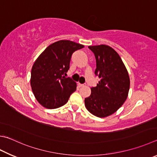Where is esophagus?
Segmentation results:
<instances>
[{"instance_id": "34e87169", "label": "esophagus", "mask_w": 157, "mask_h": 157, "mask_svg": "<svg viewBox=\"0 0 157 157\" xmlns=\"http://www.w3.org/2000/svg\"><path fill=\"white\" fill-rule=\"evenodd\" d=\"M78 86H79V87H83V86H86V84H78Z\"/></svg>"}]
</instances>
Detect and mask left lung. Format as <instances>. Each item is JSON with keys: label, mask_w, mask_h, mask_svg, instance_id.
I'll return each instance as SVG.
<instances>
[{"label": "left lung", "mask_w": 157, "mask_h": 157, "mask_svg": "<svg viewBox=\"0 0 157 157\" xmlns=\"http://www.w3.org/2000/svg\"><path fill=\"white\" fill-rule=\"evenodd\" d=\"M96 59L95 75L100 78L91 94L85 98V106L93 115L106 117L115 113L126 100L130 88L128 71L119 54L112 47L89 46Z\"/></svg>", "instance_id": "left-lung-1"}]
</instances>
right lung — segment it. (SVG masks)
<instances>
[{
    "mask_svg": "<svg viewBox=\"0 0 157 157\" xmlns=\"http://www.w3.org/2000/svg\"><path fill=\"white\" fill-rule=\"evenodd\" d=\"M83 47L63 40L50 44L36 59L30 82L34 96L42 106L55 109L64 106L76 90L75 82L63 75L69 69L72 54Z\"/></svg>",
    "mask_w": 157,
    "mask_h": 157,
    "instance_id": "add662e5",
    "label": "right lung"
}]
</instances>
